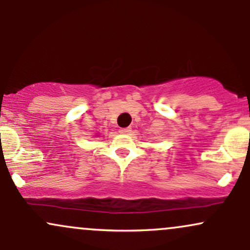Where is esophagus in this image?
<instances>
[{"label": "esophagus", "instance_id": "34e87169", "mask_svg": "<svg viewBox=\"0 0 250 250\" xmlns=\"http://www.w3.org/2000/svg\"><path fill=\"white\" fill-rule=\"evenodd\" d=\"M131 131V129L130 128H121L119 130V133L120 134H122V135H127V134H129Z\"/></svg>", "mask_w": 250, "mask_h": 250}]
</instances>
